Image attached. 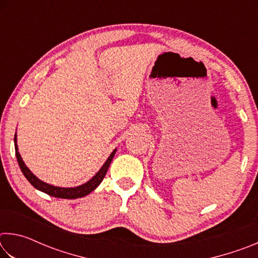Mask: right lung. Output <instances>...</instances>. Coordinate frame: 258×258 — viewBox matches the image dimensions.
Here are the masks:
<instances>
[{"mask_svg":"<svg viewBox=\"0 0 258 258\" xmlns=\"http://www.w3.org/2000/svg\"><path fill=\"white\" fill-rule=\"evenodd\" d=\"M15 149H16V157H17V160H18L19 167L30 184H32L35 189L44 192V194L49 195V196H52V197L62 198V199H76V198L85 197V196H87L89 194H91L93 190L97 189L98 185L102 182L103 177L106 176V173L108 171L109 166H110L111 160L113 158V156H115L116 150H117V149H115L111 152L110 156H109L108 159L106 160V163H104L102 167L100 168V171L95 174V175L91 178L90 181H87L86 183H84V184L78 185V186L61 187V186L51 185V184H49V183L41 181L40 178L35 176L34 174L30 172V169L25 165L24 160H23V158H21V156L18 151V146H17V134L15 135Z\"/></svg>","mask_w":258,"mask_h":258,"instance_id":"add662e5","label":"right lung"}]
</instances>
